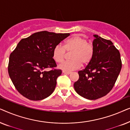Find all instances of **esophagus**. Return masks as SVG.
Wrapping results in <instances>:
<instances>
[{"instance_id":"1","label":"esophagus","mask_w":130,"mask_h":130,"mask_svg":"<svg viewBox=\"0 0 130 130\" xmlns=\"http://www.w3.org/2000/svg\"><path fill=\"white\" fill-rule=\"evenodd\" d=\"M63 73H64V74H70L72 72H66V71H63Z\"/></svg>"}]
</instances>
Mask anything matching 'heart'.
<instances>
[{"instance_id":"obj_1","label":"heart","mask_w":130,"mask_h":130,"mask_svg":"<svg viewBox=\"0 0 130 130\" xmlns=\"http://www.w3.org/2000/svg\"><path fill=\"white\" fill-rule=\"evenodd\" d=\"M66 51L71 52L70 60L65 61L58 66V68L66 72L76 70L81 65H86L91 61L93 55V48L86 39L79 35H74L67 39L64 45L57 44L53 50V58L57 63H61L64 57Z\"/></svg>"}]
</instances>
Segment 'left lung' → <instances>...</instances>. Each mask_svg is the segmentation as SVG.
<instances>
[{
	"instance_id": "8db88e82",
	"label": "left lung",
	"mask_w": 130,
	"mask_h": 130,
	"mask_svg": "<svg viewBox=\"0 0 130 130\" xmlns=\"http://www.w3.org/2000/svg\"><path fill=\"white\" fill-rule=\"evenodd\" d=\"M93 37L91 61L78 72L79 79L74 83L76 92L89 100L100 98L111 91L122 67L120 52L112 42L98 35Z\"/></svg>"
}]
</instances>
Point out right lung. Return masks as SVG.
<instances>
[{
    "instance_id": "add662e5",
    "label": "right lung",
    "mask_w": 130,
    "mask_h": 130,
    "mask_svg": "<svg viewBox=\"0 0 130 130\" xmlns=\"http://www.w3.org/2000/svg\"><path fill=\"white\" fill-rule=\"evenodd\" d=\"M69 35V33L41 31L22 39L18 44L10 55L8 73L22 96L32 101H40L54 92L61 70L47 72L44 69L57 66L53 58V50Z\"/></svg>"
}]
</instances>
